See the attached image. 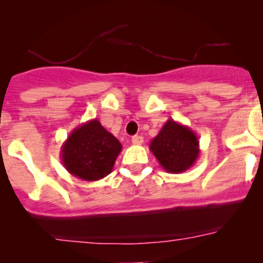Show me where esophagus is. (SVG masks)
Wrapping results in <instances>:
<instances>
[{
  "mask_svg": "<svg viewBox=\"0 0 263 263\" xmlns=\"http://www.w3.org/2000/svg\"><path fill=\"white\" fill-rule=\"evenodd\" d=\"M132 143L142 144L143 143V137H142V136H134V137H132Z\"/></svg>",
  "mask_w": 263,
  "mask_h": 263,
  "instance_id": "1",
  "label": "esophagus"
}]
</instances>
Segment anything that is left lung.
<instances>
[{"label": "left lung", "mask_w": 263, "mask_h": 263, "mask_svg": "<svg viewBox=\"0 0 263 263\" xmlns=\"http://www.w3.org/2000/svg\"><path fill=\"white\" fill-rule=\"evenodd\" d=\"M151 152L168 173H183L200 155L198 136L189 126L170 119L151 141Z\"/></svg>", "instance_id": "left-lung-1"}]
</instances>
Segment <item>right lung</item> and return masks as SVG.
<instances>
[{
    "instance_id": "right-lung-1",
    "label": "right lung",
    "mask_w": 263,
    "mask_h": 263,
    "mask_svg": "<svg viewBox=\"0 0 263 263\" xmlns=\"http://www.w3.org/2000/svg\"><path fill=\"white\" fill-rule=\"evenodd\" d=\"M121 149L120 141L93 119L71 131L60 148V159L73 177L95 182L112 172Z\"/></svg>"
}]
</instances>
